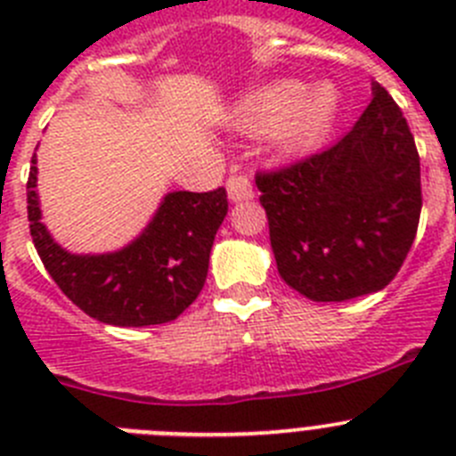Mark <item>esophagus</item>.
Masks as SVG:
<instances>
[{
	"mask_svg": "<svg viewBox=\"0 0 456 456\" xmlns=\"http://www.w3.org/2000/svg\"><path fill=\"white\" fill-rule=\"evenodd\" d=\"M225 189H228V199L232 203H241V200L253 199V183L248 173H232L225 180Z\"/></svg>",
	"mask_w": 456,
	"mask_h": 456,
	"instance_id": "obj_1",
	"label": "esophagus"
}]
</instances>
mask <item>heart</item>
<instances>
[{
    "label": "heart",
    "mask_w": 456,
    "mask_h": 456,
    "mask_svg": "<svg viewBox=\"0 0 456 456\" xmlns=\"http://www.w3.org/2000/svg\"><path fill=\"white\" fill-rule=\"evenodd\" d=\"M333 114V100L329 91H315L301 95L297 84H276L248 100L241 109V127L256 134L272 132L278 146L285 151L305 146L315 139Z\"/></svg>",
    "instance_id": "1"
}]
</instances>
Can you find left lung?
Listing matches in <instances>:
<instances>
[{
	"instance_id": "8db88e82",
	"label": "left lung",
	"mask_w": 456,
	"mask_h": 456,
	"mask_svg": "<svg viewBox=\"0 0 456 456\" xmlns=\"http://www.w3.org/2000/svg\"><path fill=\"white\" fill-rule=\"evenodd\" d=\"M256 184L278 273L313 301L384 289L416 240L420 157L402 109L381 84L338 143L257 171Z\"/></svg>"
}]
</instances>
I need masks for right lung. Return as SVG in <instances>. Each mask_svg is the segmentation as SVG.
<instances>
[{
    "mask_svg": "<svg viewBox=\"0 0 456 456\" xmlns=\"http://www.w3.org/2000/svg\"><path fill=\"white\" fill-rule=\"evenodd\" d=\"M27 180V215L40 260L72 304L114 326L171 322L196 301L208 278L209 251L228 212L225 189L173 191L130 247L104 256L63 251L40 224L36 157Z\"/></svg>",
    "mask_w": 456,
    "mask_h": 456,
    "instance_id": "1",
    "label": "right lung"
}]
</instances>
